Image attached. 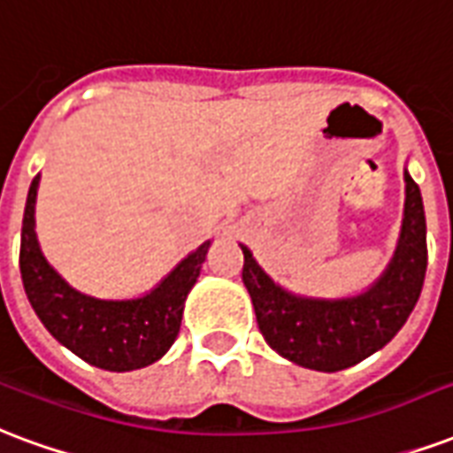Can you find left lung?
Returning a JSON list of instances; mask_svg holds the SVG:
<instances>
[{
  "mask_svg": "<svg viewBox=\"0 0 453 453\" xmlns=\"http://www.w3.org/2000/svg\"><path fill=\"white\" fill-rule=\"evenodd\" d=\"M242 280L257 324L278 355L317 372H338L377 353L411 317L427 271L420 187L405 173V218L396 254L384 276L357 297L310 300L280 290L242 247Z\"/></svg>",
  "mask_w": 453,
  "mask_h": 453,
  "instance_id": "8db88e82",
  "label": "left lung"
}]
</instances>
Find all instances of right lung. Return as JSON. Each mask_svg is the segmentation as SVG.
<instances>
[{
  "label": "right lung",
  "mask_w": 453,
  "mask_h": 453,
  "mask_svg": "<svg viewBox=\"0 0 453 453\" xmlns=\"http://www.w3.org/2000/svg\"><path fill=\"white\" fill-rule=\"evenodd\" d=\"M30 182L21 227V278L33 310L45 329L88 365L100 370L129 372L156 363L175 343L187 293L199 278L209 244L203 242L156 290L139 300H96L66 286L50 266L35 240V194Z\"/></svg>",
  "instance_id": "obj_1"
}]
</instances>
